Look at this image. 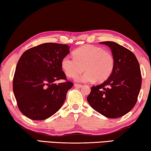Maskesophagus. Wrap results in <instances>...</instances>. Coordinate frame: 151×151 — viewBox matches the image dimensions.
Returning <instances> with one entry per match:
<instances>
[{
	"mask_svg": "<svg viewBox=\"0 0 151 151\" xmlns=\"http://www.w3.org/2000/svg\"><path fill=\"white\" fill-rule=\"evenodd\" d=\"M74 86H75L76 88H81L83 87V85H80V84H75L74 85Z\"/></svg>",
	"mask_w": 151,
	"mask_h": 151,
	"instance_id": "obj_1",
	"label": "esophagus"
}]
</instances>
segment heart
<instances>
[{"mask_svg": "<svg viewBox=\"0 0 151 151\" xmlns=\"http://www.w3.org/2000/svg\"><path fill=\"white\" fill-rule=\"evenodd\" d=\"M74 58L66 55L62 60V68L68 77H75L85 70L83 75L77 76L76 81L92 82L96 80L103 82L107 79L114 68V58L109 51L100 47L86 45L76 49Z\"/></svg>", "mask_w": 151, "mask_h": 151, "instance_id": "b5f03b06", "label": "heart"}]
</instances>
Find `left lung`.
Returning a JSON list of instances; mask_svg holds the SVG:
<instances>
[{"label": "left lung", "mask_w": 151, "mask_h": 151, "mask_svg": "<svg viewBox=\"0 0 151 151\" xmlns=\"http://www.w3.org/2000/svg\"><path fill=\"white\" fill-rule=\"evenodd\" d=\"M111 49L114 65L106 81L91 87L87 102L106 117L115 119L128 113L136 104L142 85L138 60L131 51L112 41L100 42Z\"/></svg>", "instance_id": "obj_1"}]
</instances>
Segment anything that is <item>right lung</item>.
<instances>
[{"label": "right lung", "mask_w": 151, "mask_h": 151, "mask_svg": "<svg viewBox=\"0 0 151 151\" xmlns=\"http://www.w3.org/2000/svg\"><path fill=\"white\" fill-rule=\"evenodd\" d=\"M70 53L67 45L47 42L26 51L17 62L13 89L22 113L35 121L50 117L59 111L73 86L66 80L62 60Z\"/></svg>", "instance_id": "add662e5"}]
</instances>
